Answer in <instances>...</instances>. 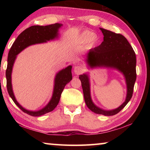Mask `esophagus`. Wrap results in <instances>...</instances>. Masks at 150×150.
I'll return each mask as SVG.
<instances>
[{"instance_id":"obj_1","label":"esophagus","mask_w":150,"mask_h":150,"mask_svg":"<svg viewBox=\"0 0 150 150\" xmlns=\"http://www.w3.org/2000/svg\"><path fill=\"white\" fill-rule=\"evenodd\" d=\"M83 68L82 67H81V66H75L74 67V72L75 74L77 75H80L83 72Z\"/></svg>"}]
</instances>
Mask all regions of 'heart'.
<instances>
[{"label":"heart","instance_id":"1","mask_svg":"<svg viewBox=\"0 0 150 150\" xmlns=\"http://www.w3.org/2000/svg\"><path fill=\"white\" fill-rule=\"evenodd\" d=\"M79 40V42L81 43H84L88 41L90 44H93L97 42L98 36L97 35L94 34L92 32L86 30L81 34Z\"/></svg>","mask_w":150,"mask_h":150}]
</instances>
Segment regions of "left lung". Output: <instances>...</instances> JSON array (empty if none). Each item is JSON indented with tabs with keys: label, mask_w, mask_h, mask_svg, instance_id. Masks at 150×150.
<instances>
[{
	"label": "left lung",
	"mask_w": 150,
	"mask_h": 150,
	"mask_svg": "<svg viewBox=\"0 0 150 150\" xmlns=\"http://www.w3.org/2000/svg\"><path fill=\"white\" fill-rule=\"evenodd\" d=\"M104 38L100 45L89 50L87 63L91 67H108L115 68L123 73L127 85L126 98L122 105L112 110H105L93 103L90 93L89 79L87 75H79L86 105L91 111L98 115L112 116L118 113L131 99L136 79V57L135 52L128 40L120 34L101 28Z\"/></svg>",
	"instance_id": "obj_1"
}]
</instances>
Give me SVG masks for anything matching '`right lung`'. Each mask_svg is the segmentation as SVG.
I'll use <instances>...</instances> for the list:
<instances>
[{
	"mask_svg": "<svg viewBox=\"0 0 150 150\" xmlns=\"http://www.w3.org/2000/svg\"><path fill=\"white\" fill-rule=\"evenodd\" d=\"M62 26V24L55 23L48 26H32L24 30L20 34L12 44L8 55V64L6 70V87L8 93L14 103L24 112L32 116H40L45 114L52 112L56 107L59 102L61 95L65 87L66 84L70 82L72 79L71 68L72 66L69 65L65 69L61 70L57 73L55 78V84L54 93L49 103L44 108L38 111H30L24 108L17 102L14 95L12 88L11 74L12 67L16 55L20 52L29 45L40 43L46 42L50 40L54 39L58 35V30Z\"/></svg>",
	"mask_w": 150,
	"mask_h": 150,
	"instance_id": "obj_1",
	"label": "right lung"
}]
</instances>
